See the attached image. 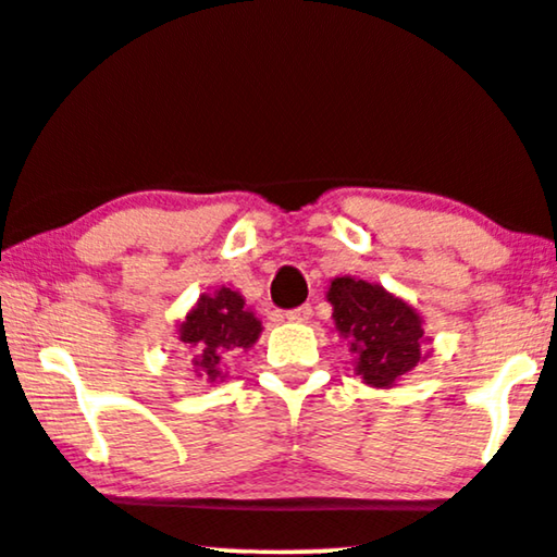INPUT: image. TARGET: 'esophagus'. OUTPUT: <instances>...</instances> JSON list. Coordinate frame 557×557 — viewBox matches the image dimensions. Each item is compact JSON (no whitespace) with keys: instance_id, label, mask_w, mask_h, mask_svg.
<instances>
[{"instance_id":"obj_1","label":"esophagus","mask_w":557,"mask_h":557,"mask_svg":"<svg viewBox=\"0 0 557 557\" xmlns=\"http://www.w3.org/2000/svg\"><path fill=\"white\" fill-rule=\"evenodd\" d=\"M285 315H287V321H290V323H308L310 315H313V308H310V306H300V308L287 310Z\"/></svg>"}]
</instances>
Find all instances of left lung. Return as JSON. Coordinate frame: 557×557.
<instances>
[{"mask_svg":"<svg viewBox=\"0 0 557 557\" xmlns=\"http://www.w3.org/2000/svg\"><path fill=\"white\" fill-rule=\"evenodd\" d=\"M325 298L333 306V325L354 354V372L376 389H392L407 372L430 356L425 321L410 302L382 285L341 274Z\"/></svg>","mask_w":557,"mask_h":557,"instance_id":"1","label":"left lung"}]
</instances>
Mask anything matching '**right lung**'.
<instances>
[{
  "mask_svg": "<svg viewBox=\"0 0 557 557\" xmlns=\"http://www.w3.org/2000/svg\"><path fill=\"white\" fill-rule=\"evenodd\" d=\"M177 338L188 346L193 372L206 382L226 380V359L236 351H249L262 336V321L247 308L239 290L221 285L196 300L181 323Z\"/></svg>",
  "mask_w": 557,
  "mask_h": 557,
  "instance_id": "1",
  "label": "right lung"
}]
</instances>
